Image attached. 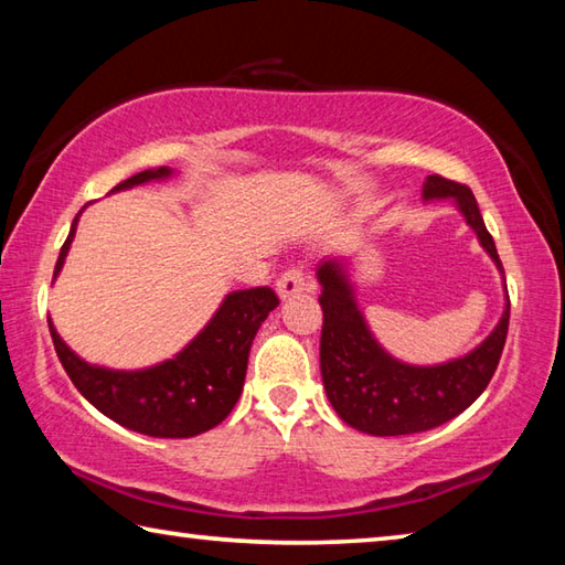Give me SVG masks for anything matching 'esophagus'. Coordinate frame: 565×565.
Returning <instances> with one entry per match:
<instances>
[{
	"label": "esophagus",
	"instance_id": "obj_1",
	"mask_svg": "<svg viewBox=\"0 0 565 565\" xmlns=\"http://www.w3.org/2000/svg\"><path fill=\"white\" fill-rule=\"evenodd\" d=\"M311 289H313V281L309 279V274L303 271V266H291V269H286L279 276V281H276V291H279L281 299H291V296L311 291Z\"/></svg>",
	"mask_w": 565,
	"mask_h": 565
}]
</instances>
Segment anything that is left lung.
<instances>
[{"label": "left lung", "instance_id": "obj_1", "mask_svg": "<svg viewBox=\"0 0 565 565\" xmlns=\"http://www.w3.org/2000/svg\"><path fill=\"white\" fill-rule=\"evenodd\" d=\"M454 196L466 224L478 234L503 274L493 236L478 212L473 191L458 181L428 177L424 199ZM321 284V379L331 406L356 431L371 436H406L428 431L456 418L483 394L499 366L511 301H505L499 327L481 347L438 366H408L379 347L363 321L351 284L337 262L319 266Z\"/></svg>", "mask_w": 565, "mask_h": 565}]
</instances>
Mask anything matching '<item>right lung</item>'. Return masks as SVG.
<instances>
[{
	"instance_id": "right-lung-1",
	"label": "right lung",
	"mask_w": 565,
	"mask_h": 565,
	"mask_svg": "<svg viewBox=\"0 0 565 565\" xmlns=\"http://www.w3.org/2000/svg\"><path fill=\"white\" fill-rule=\"evenodd\" d=\"M171 169L167 167L139 171L111 191L145 184L151 179H167ZM76 222H79V214L74 216L72 232L56 259L54 276L60 274L64 256L70 252ZM276 306H279V296L269 286L232 291L218 306L214 319L184 351L145 371L89 366L60 339L52 321L50 333L66 376L104 416L147 436L189 438L218 426L232 414L244 388L248 349L262 321Z\"/></svg>"
}]
</instances>
